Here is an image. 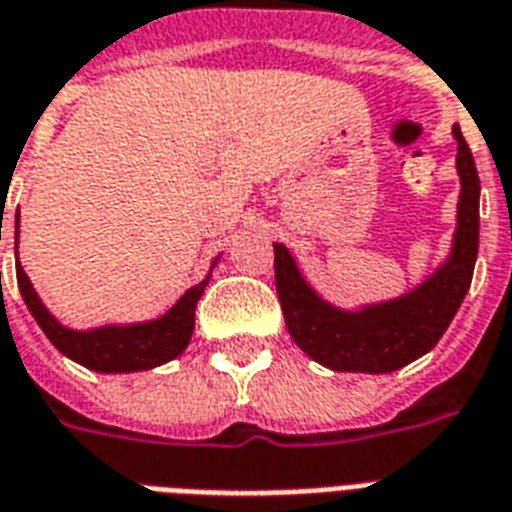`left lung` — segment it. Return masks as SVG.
<instances>
[{
  "label": "left lung",
  "mask_w": 512,
  "mask_h": 512,
  "mask_svg": "<svg viewBox=\"0 0 512 512\" xmlns=\"http://www.w3.org/2000/svg\"><path fill=\"white\" fill-rule=\"evenodd\" d=\"M453 135L458 140L456 168L461 176L453 252L445 266H439L412 293L385 304L363 306L361 312H344L325 304L306 285L293 255L282 244H274L276 295L285 312L287 331L309 358L333 372H396L426 355L456 317L478 260L480 179L458 124Z\"/></svg>",
  "instance_id": "1"
}]
</instances>
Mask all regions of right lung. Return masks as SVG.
Returning a JSON list of instances; mask_svg holds the SVG:
<instances>
[{
  "mask_svg": "<svg viewBox=\"0 0 512 512\" xmlns=\"http://www.w3.org/2000/svg\"><path fill=\"white\" fill-rule=\"evenodd\" d=\"M15 249H18V214H15ZM15 276H18V290L24 295L29 312L43 328V333L51 339L56 350L64 352L67 358L81 363L94 372L116 374V372H143L154 369L162 363L179 358L187 350L192 331H195V306L200 295L206 290L208 279L200 285L189 287L173 304V309L149 320V323H132V325H105L94 331H73L64 328L54 314L48 312L43 301L34 293L29 276L15 257Z\"/></svg>",
  "mask_w": 512,
  "mask_h": 512,
  "instance_id": "obj_1",
  "label": "right lung"
}]
</instances>
